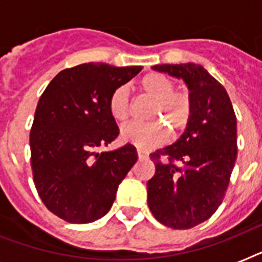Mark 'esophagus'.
<instances>
[{"label": "esophagus", "mask_w": 262, "mask_h": 262, "mask_svg": "<svg viewBox=\"0 0 262 262\" xmlns=\"http://www.w3.org/2000/svg\"><path fill=\"white\" fill-rule=\"evenodd\" d=\"M137 156H139V159H147L148 158L147 154L144 151H141V149H137Z\"/></svg>", "instance_id": "1"}]
</instances>
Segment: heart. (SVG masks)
<instances>
[{"mask_svg":"<svg viewBox=\"0 0 262 262\" xmlns=\"http://www.w3.org/2000/svg\"><path fill=\"white\" fill-rule=\"evenodd\" d=\"M140 92L154 100L148 119L159 121L177 136L186 129L193 115V98L189 91L175 90V83L162 73H148L140 80ZM108 113L115 122L130 118V96L126 87L115 88L108 98ZM159 122L130 123L121 130V140L140 149H151L166 140V130Z\"/></svg>","mask_w":262,"mask_h":262,"instance_id":"obj_1","label":"heart"}]
</instances>
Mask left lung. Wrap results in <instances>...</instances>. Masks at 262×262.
Masks as SVG:
<instances>
[{"instance_id":"left-lung-1","label":"left lung","mask_w":262,"mask_h":262,"mask_svg":"<svg viewBox=\"0 0 262 262\" xmlns=\"http://www.w3.org/2000/svg\"><path fill=\"white\" fill-rule=\"evenodd\" d=\"M182 79L193 98V115L181 139L149 158L148 207L166 227L187 230L220 207L236 160V117L226 88L201 65H155Z\"/></svg>"}]
</instances>
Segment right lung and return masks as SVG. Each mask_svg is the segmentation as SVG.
I'll list each match as a JSON object with an SVG mask.
<instances>
[{
	"label": "right lung",
	"instance_id": "obj_1",
	"mask_svg": "<svg viewBox=\"0 0 262 262\" xmlns=\"http://www.w3.org/2000/svg\"><path fill=\"white\" fill-rule=\"evenodd\" d=\"M140 71L81 63L59 72L39 99L30 132L34 183L47 209L68 223L106 215L137 162L132 144L102 154L95 149L119 133L107 107L111 92Z\"/></svg>",
	"mask_w": 262,
	"mask_h": 262
}]
</instances>
